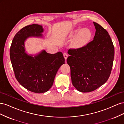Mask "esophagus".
<instances>
[{
	"label": "esophagus",
	"mask_w": 124,
	"mask_h": 124,
	"mask_svg": "<svg viewBox=\"0 0 124 124\" xmlns=\"http://www.w3.org/2000/svg\"><path fill=\"white\" fill-rule=\"evenodd\" d=\"M63 57H64V58H65V59H67V57H68V54H67V53H64L63 54Z\"/></svg>",
	"instance_id": "34e87169"
}]
</instances>
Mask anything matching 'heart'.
<instances>
[{
	"instance_id": "b5f03b06",
	"label": "heart",
	"mask_w": 124,
	"mask_h": 124,
	"mask_svg": "<svg viewBox=\"0 0 124 124\" xmlns=\"http://www.w3.org/2000/svg\"><path fill=\"white\" fill-rule=\"evenodd\" d=\"M75 36L72 42V46L76 47H82L87 44L91 40L92 33L89 29L87 28H82L78 27L75 29L71 33L69 37L72 38Z\"/></svg>"
}]
</instances>
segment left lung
<instances>
[{
	"label": "left lung",
	"instance_id": "left-lung-1",
	"mask_svg": "<svg viewBox=\"0 0 124 124\" xmlns=\"http://www.w3.org/2000/svg\"><path fill=\"white\" fill-rule=\"evenodd\" d=\"M93 40L78 48H70L67 62L74 87L82 93L95 91L108 81L114 57L113 43L108 31L93 22Z\"/></svg>",
	"mask_w": 124,
	"mask_h": 124
}]
</instances>
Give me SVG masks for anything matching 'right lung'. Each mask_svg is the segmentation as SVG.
<instances>
[{
    "instance_id": "1",
    "label": "right lung",
    "mask_w": 124,
    "mask_h": 124,
    "mask_svg": "<svg viewBox=\"0 0 124 124\" xmlns=\"http://www.w3.org/2000/svg\"><path fill=\"white\" fill-rule=\"evenodd\" d=\"M42 26L32 24L22 28L15 35L11 45L10 57L16 78L28 91L43 93L53 84L58 70L65 60L61 52L51 54L42 51L35 56L25 52L24 42L29 37H42Z\"/></svg>"
}]
</instances>
